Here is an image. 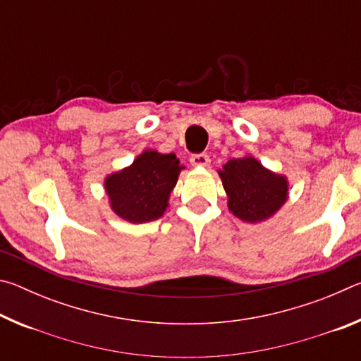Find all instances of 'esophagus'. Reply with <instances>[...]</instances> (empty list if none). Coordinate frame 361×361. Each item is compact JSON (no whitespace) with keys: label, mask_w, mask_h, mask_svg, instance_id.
I'll return each mask as SVG.
<instances>
[{"label":"esophagus","mask_w":361,"mask_h":361,"mask_svg":"<svg viewBox=\"0 0 361 361\" xmlns=\"http://www.w3.org/2000/svg\"><path fill=\"white\" fill-rule=\"evenodd\" d=\"M189 162H191L194 167H207L210 164V157L204 154V152H200V154H192L191 159H189Z\"/></svg>","instance_id":"1"}]
</instances>
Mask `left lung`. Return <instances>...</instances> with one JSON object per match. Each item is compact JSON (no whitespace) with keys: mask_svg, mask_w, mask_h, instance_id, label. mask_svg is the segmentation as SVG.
Masks as SVG:
<instances>
[{"mask_svg":"<svg viewBox=\"0 0 361 361\" xmlns=\"http://www.w3.org/2000/svg\"><path fill=\"white\" fill-rule=\"evenodd\" d=\"M218 173L228 194L229 210L242 221H264L285 204L288 195L285 176L272 173L252 156L231 159Z\"/></svg>","mask_w":361,"mask_h":361,"instance_id":"1","label":"left lung"}]
</instances>
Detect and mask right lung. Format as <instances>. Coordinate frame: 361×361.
I'll return each mask as SVG.
<instances>
[{
	"mask_svg": "<svg viewBox=\"0 0 361 361\" xmlns=\"http://www.w3.org/2000/svg\"><path fill=\"white\" fill-rule=\"evenodd\" d=\"M183 166L173 154L143 151L130 167L109 175L105 189L116 215L129 223H148L164 215Z\"/></svg>",
	"mask_w": 361,
	"mask_h": 361,
	"instance_id": "1",
	"label": "right lung"
}]
</instances>
